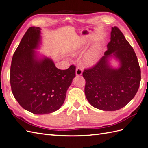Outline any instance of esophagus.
<instances>
[{"instance_id": "esophagus-1", "label": "esophagus", "mask_w": 148, "mask_h": 148, "mask_svg": "<svg viewBox=\"0 0 148 148\" xmlns=\"http://www.w3.org/2000/svg\"><path fill=\"white\" fill-rule=\"evenodd\" d=\"M82 73H83L82 69L80 68V67L78 66L77 68V69H76V75L80 76V75H82Z\"/></svg>"}]
</instances>
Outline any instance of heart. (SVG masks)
<instances>
[{
  "label": "heart",
  "mask_w": 148,
  "mask_h": 148,
  "mask_svg": "<svg viewBox=\"0 0 148 148\" xmlns=\"http://www.w3.org/2000/svg\"><path fill=\"white\" fill-rule=\"evenodd\" d=\"M82 51V47H77L74 49L71 54L73 56H77ZM101 52V47L99 44H96V45L92 46L87 52L85 53L84 56L83 60L85 63L87 65H92L95 64L96 62L99 59L100 57V54Z\"/></svg>",
  "instance_id": "heart-1"
}]
</instances>
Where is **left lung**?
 Here are the masks:
<instances>
[{
  "mask_svg": "<svg viewBox=\"0 0 148 148\" xmlns=\"http://www.w3.org/2000/svg\"><path fill=\"white\" fill-rule=\"evenodd\" d=\"M104 56L92 69L85 70L84 93L96 109L114 111L133 99L141 81V70L136 53L120 30L114 26ZM118 62L114 67L110 63Z\"/></svg>",
  "mask_w": 148,
  "mask_h": 148,
  "instance_id": "obj_1",
  "label": "left lung"
}]
</instances>
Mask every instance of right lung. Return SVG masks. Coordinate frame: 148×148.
Masks as SVG:
<instances>
[{"label":"right lung","mask_w":148,"mask_h":148,"mask_svg":"<svg viewBox=\"0 0 148 148\" xmlns=\"http://www.w3.org/2000/svg\"><path fill=\"white\" fill-rule=\"evenodd\" d=\"M41 28L30 27L13 56L10 85L15 99L25 110L44 115L63 105L75 77V66L60 70L50 57L36 50L42 44Z\"/></svg>","instance_id":"obj_1"}]
</instances>
